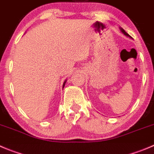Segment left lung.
Listing matches in <instances>:
<instances>
[{"mask_svg": "<svg viewBox=\"0 0 154 154\" xmlns=\"http://www.w3.org/2000/svg\"><path fill=\"white\" fill-rule=\"evenodd\" d=\"M121 30H122V32H123V33H124V35H126V36H128V37H130V35H128V33H127V32H125V30H124V29H121Z\"/></svg>", "mask_w": 154, "mask_h": 154, "instance_id": "left-lung-1", "label": "left lung"}]
</instances>
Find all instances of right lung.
<instances>
[{
    "label": "right lung",
    "mask_w": 154,
    "mask_h": 154,
    "mask_svg": "<svg viewBox=\"0 0 154 154\" xmlns=\"http://www.w3.org/2000/svg\"><path fill=\"white\" fill-rule=\"evenodd\" d=\"M65 83H66V82H64V84H63V87H64V85H65Z\"/></svg>",
    "instance_id": "right-lung-1"
}]
</instances>
